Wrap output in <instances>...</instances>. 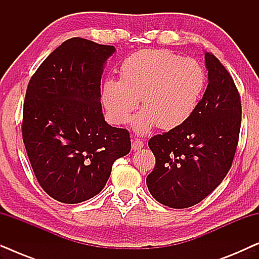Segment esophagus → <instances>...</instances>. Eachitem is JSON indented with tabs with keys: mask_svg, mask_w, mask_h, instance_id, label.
Segmentation results:
<instances>
[{
	"mask_svg": "<svg viewBox=\"0 0 259 259\" xmlns=\"http://www.w3.org/2000/svg\"><path fill=\"white\" fill-rule=\"evenodd\" d=\"M144 147V143L140 139H133L132 140V148L134 151L140 150V148Z\"/></svg>",
	"mask_w": 259,
	"mask_h": 259,
	"instance_id": "obj_1",
	"label": "esophagus"
}]
</instances>
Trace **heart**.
Listing matches in <instances>:
<instances>
[{"instance_id":"heart-1","label":"heart","mask_w":259,"mask_h":259,"mask_svg":"<svg viewBox=\"0 0 259 259\" xmlns=\"http://www.w3.org/2000/svg\"><path fill=\"white\" fill-rule=\"evenodd\" d=\"M205 81L196 60L168 49H141L123 60L120 79L105 80L101 100L113 122L126 123L141 98L144 109L133 119L136 132L148 133L155 126L173 130L196 111Z\"/></svg>"}]
</instances>
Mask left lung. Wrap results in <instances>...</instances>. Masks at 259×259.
I'll use <instances>...</instances> for the list:
<instances>
[{
	"instance_id": "8db88e82",
	"label": "left lung",
	"mask_w": 259,
	"mask_h": 259,
	"mask_svg": "<svg viewBox=\"0 0 259 259\" xmlns=\"http://www.w3.org/2000/svg\"><path fill=\"white\" fill-rule=\"evenodd\" d=\"M206 91L184 125L152 137L155 157L146 184L162 205L186 208L200 203L231 168L239 140L242 104L235 81L222 62L205 54Z\"/></svg>"
}]
</instances>
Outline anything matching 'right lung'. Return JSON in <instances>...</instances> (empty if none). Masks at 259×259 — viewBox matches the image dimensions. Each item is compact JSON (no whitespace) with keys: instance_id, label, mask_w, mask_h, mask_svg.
I'll return each instance as SVG.
<instances>
[{"instance_id":"1","label":"right lung","mask_w":259,"mask_h":259,"mask_svg":"<svg viewBox=\"0 0 259 259\" xmlns=\"http://www.w3.org/2000/svg\"><path fill=\"white\" fill-rule=\"evenodd\" d=\"M113 46L72 37L30 77L23 102L22 139L45 192L65 204L104 189L116 159L131 151L130 132L109 126L100 102L104 65Z\"/></svg>"}]
</instances>
